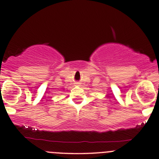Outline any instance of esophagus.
Listing matches in <instances>:
<instances>
[{
    "label": "esophagus",
    "instance_id": "obj_1",
    "mask_svg": "<svg viewBox=\"0 0 159 159\" xmlns=\"http://www.w3.org/2000/svg\"><path fill=\"white\" fill-rule=\"evenodd\" d=\"M75 84H76V85H79L80 83H79V82H75Z\"/></svg>",
    "mask_w": 159,
    "mask_h": 159
}]
</instances>
